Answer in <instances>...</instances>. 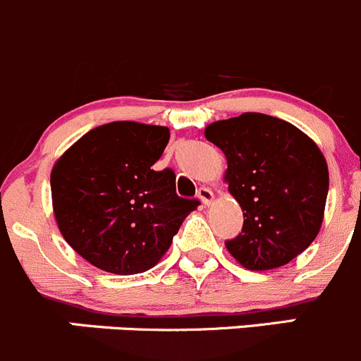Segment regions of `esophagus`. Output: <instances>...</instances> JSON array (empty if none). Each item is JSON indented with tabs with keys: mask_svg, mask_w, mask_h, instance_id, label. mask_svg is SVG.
I'll list each match as a JSON object with an SVG mask.
<instances>
[{
	"mask_svg": "<svg viewBox=\"0 0 361 361\" xmlns=\"http://www.w3.org/2000/svg\"><path fill=\"white\" fill-rule=\"evenodd\" d=\"M196 196L200 198V202L203 203V205H210V203L214 202V192L210 188H205V185H202V188L198 189V192H196Z\"/></svg>",
	"mask_w": 361,
	"mask_h": 361,
	"instance_id": "obj_1",
	"label": "esophagus"
}]
</instances>
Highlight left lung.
I'll return each mask as SVG.
<instances>
[{
  "instance_id": "8db88e82",
  "label": "left lung",
  "mask_w": 361,
  "mask_h": 361,
  "mask_svg": "<svg viewBox=\"0 0 361 361\" xmlns=\"http://www.w3.org/2000/svg\"><path fill=\"white\" fill-rule=\"evenodd\" d=\"M205 138L226 156L224 179L244 212L242 231L224 242L230 255L249 270L297 258L323 223L328 166L319 147L293 124L256 112L209 124Z\"/></svg>"
}]
</instances>
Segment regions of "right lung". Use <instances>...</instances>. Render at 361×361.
Here are the masks:
<instances>
[{
  "label": "right lung",
  "mask_w": 361,
  "mask_h": 361,
  "mask_svg": "<svg viewBox=\"0 0 361 361\" xmlns=\"http://www.w3.org/2000/svg\"><path fill=\"white\" fill-rule=\"evenodd\" d=\"M169 140L165 126L117 121L85 133L56 161L59 231L91 265L119 276L152 269L200 205L177 195L173 170H152Z\"/></svg>",
  "instance_id": "1"
}]
</instances>
